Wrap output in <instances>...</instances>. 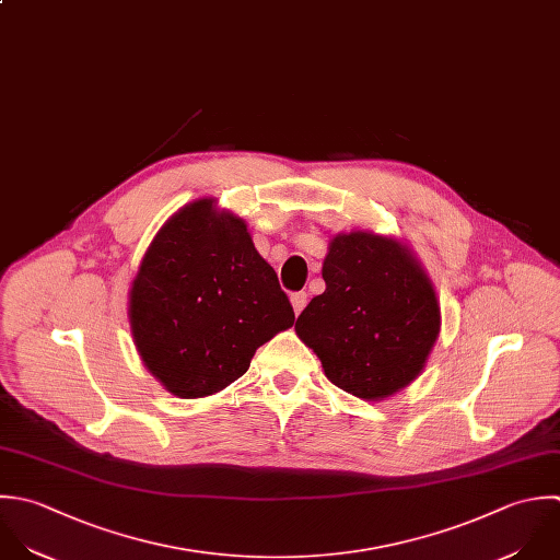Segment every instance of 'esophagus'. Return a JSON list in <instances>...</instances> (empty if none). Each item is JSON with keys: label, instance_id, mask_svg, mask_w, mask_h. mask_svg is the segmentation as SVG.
<instances>
[{"label": "esophagus", "instance_id": "esophagus-1", "mask_svg": "<svg viewBox=\"0 0 560 560\" xmlns=\"http://www.w3.org/2000/svg\"><path fill=\"white\" fill-rule=\"evenodd\" d=\"M290 301H292V307H294V314L299 316L301 312H303V307L307 305V292H294L292 296H290Z\"/></svg>", "mask_w": 560, "mask_h": 560}]
</instances>
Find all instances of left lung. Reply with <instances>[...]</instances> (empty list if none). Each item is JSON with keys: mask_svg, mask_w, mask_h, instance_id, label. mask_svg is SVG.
Returning <instances> with one entry per match:
<instances>
[{"mask_svg": "<svg viewBox=\"0 0 560 560\" xmlns=\"http://www.w3.org/2000/svg\"><path fill=\"white\" fill-rule=\"evenodd\" d=\"M325 292L296 318L331 384L382 401L412 384L439 338L441 305L412 250L369 231L338 233L323 261Z\"/></svg>", "mask_w": 560, "mask_h": 560, "instance_id": "1", "label": "left lung"}]
</instances>
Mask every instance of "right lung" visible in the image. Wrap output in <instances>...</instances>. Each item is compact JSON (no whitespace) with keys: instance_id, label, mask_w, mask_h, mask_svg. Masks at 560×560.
I'll return each instance as SVG.
<instances>
[{"instance_id":"1","label":"right lung","mask_w":560,"mask_h":560,"mask_svg":"<svg viewBox=\"0 0 560 560\" xmlns=\"http://www.w3.org/2000/svg\"><path fill=\"white\" fill-rule=\"evenodd\" d=\"M145 369L180 399L220 393L255 351L294 325V310L246 222L200 198L148 246L128 296Z\"/></svg>"}]
</instances>
